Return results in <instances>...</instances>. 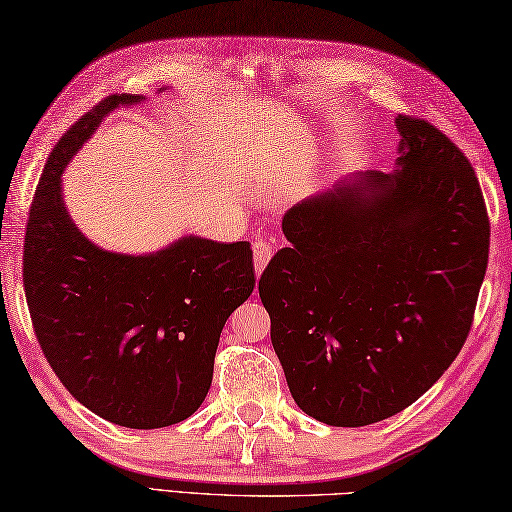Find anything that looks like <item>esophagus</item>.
<instances>
[{"instance_id": "esophagus-1", "label": "esophagus", "mask_w": 512, "mask_h": 512, "mask_svg": "<svg viewBox=\"0 0 512 512\" xmlns=\"http://www.w3.org/2000/svg\"><path fill=\"white\" fill-rule=\"evenodd\" d=\"M275 255V244L273 239H268L264 235H257L253 242V259H255V273L262 275V270L270 262V257Z\"/></svg>"}]
</instances>
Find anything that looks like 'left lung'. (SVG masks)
I'll list each match as a JSON object with an SVG mask.
<instances>
[{"label": "left lung", "mask_w": 512, "mask_h": 512, "mask_svg": "<svg viewBox=\"0 0 512 512\" xmlns=\"http://www.w3.org/2000/svg\"><path fill=\"white\" fill-rule=\"evenodd\" d=\"M394 173L361 171L284 215L259 297L301 411L330 427L396 416L469 336L488 264L471 162L427 121L396 116Z\"/></svg>", "instance_id": "8db88e82"}]
</instances>
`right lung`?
<instances>
[{"label":"right lung","mask_w":512,"mask_h":512,"mask_svg":"<svg viewBox=\"0 0 512 512\" xmlns=\"http://www.w3.org/2000/svg\"><path fill=\"white\" fill-rule=\"evenodd\" d=\"M143 101L107 96L52 149L30 206L24 288L63 387L114 424L160 429L187 420L209 394L222 328L253 292L255 268L248 242L184 235L156 253L125 255L72 222L61 173L107 114Z\"/></svg>","instance_id":"right-lung-1"}]
</instances>
